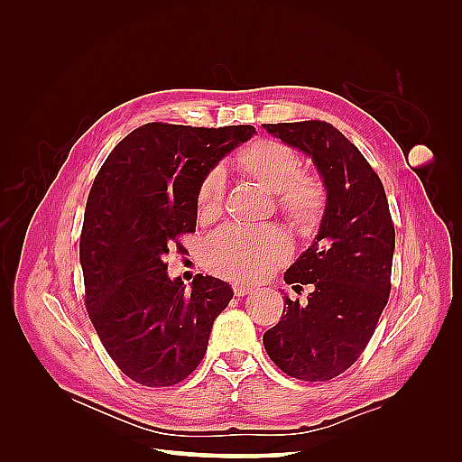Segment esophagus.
I'll use <instances>...</instances> for the list:
<instances>
[{"mask_svg": "<svg viewBox=\"0 0 462 462\" xmlns=\"http://www.w3.org/2000/svg\"><path fill=\"white\" fill-rule=\"evenodd\" d=\"M250 291H253V287L243 285V283H235V285H233V292H235V297H245V295H248Z\"/></svg>", "mask_w": 462, "mask_h": 462, "instance_id": "esophagus-1", "label": "esophagus"}]
</instances>
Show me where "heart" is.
<instances>
[{
    "instance_id": "b5f03b06",
    "label": "heart",
    "mask_w": 462,
    "mask_h": 462,
    "mask_svg": "<svg viewBox=\"0 0 462 462\" xmlns=\"http://www.w3.org/2000/svg\"><path fill=\"white\" fill-rule=\"evenodd\" d=\"M235 170L277 194V208L300 233L318 229L326 212L328 192L316 175L300 171L299 153L283 143L256 141L236 153ZM223 202V173L209 171L199 187L197 208L202 219L219 214ZM287 236L275 227L216 231L204 245L209 272L227 279L254 282L289 258Z\"/></svg>"
}]
</instances>
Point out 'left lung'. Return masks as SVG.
Listing matches in <instances>:
<instances>
[{"label":"left lung","mask_w":462,"mask_h":462,"mask_svg":"<svg viewBox=\"0 0 462 462\" xmlns=\"http://www.w3.org/2000/svg\"><path fill=\"white\" fill-rule=\"evenodd\" d=\"M312 158L328 192L314 243L285 272L309 300L285 297L265 353L287 375L328 382L351 368L375 331L391 291L395 227L380 177L360 150L326 121L262 125Z\"/></svg>","instance_id":"left-lung-1"}]
</instances>
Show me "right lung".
I'll return each instance as SVG.
<instances>
[{
	"label": "right lung",
	"instance_id": "1",
	"mask_svg": "<svg viewBox=\"0 0 462 462\" xmlns=\"http://www.w3.org/2000/svg\"><path fill=\"white\" fill-rule=\"evenodd\" d=\"M254 133L146 123L94 179L79 245L85 304L107 355L136 383L175 385L197 370L233 299L229 283L202 273L187 291L163 256L197 229L202 179Z\"/></svg>",
	"mask_w": 462,
	"mask_h": 462
}]
</instances>
